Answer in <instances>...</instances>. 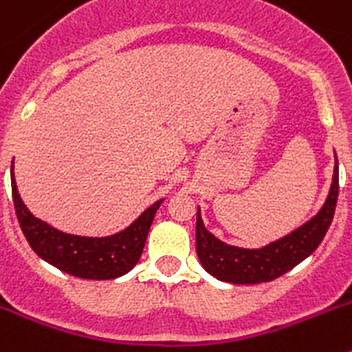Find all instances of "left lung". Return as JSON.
Returning a JSON list of instances; mask_svg holds the SVG:
<instances>
[{
  "instance_id": "1",
  "label": "left lung",
  "mask_w": 352,
  "mask_h": 352,
  "mask_svg": "<svg viewBox=\"0 0 352 352\" xmlns=\"http://www.w3.org/2000/svg\"><path fill=\"white\" fill-rule=\"evenodd\" d=\"M338 164V162H337ZM338 197V169L335 166L333 183L324 206L312 220L298 227L296 231L284 236L272 245L257 250H247L226 245L214 238L204 227L201 211L197 210L195 222V250L203 268L219 280L231 284H261L278 278L319 247L329 223L333 220Z\"/></svg>"
}]
</instances>
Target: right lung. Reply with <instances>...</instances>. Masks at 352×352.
Instances as JSON below:
<instances>
[{
	"label": "right lung",
	"mask_w": 352,
	"mask_h": 352,
	"mask_svg": "<svg viewBox=\"0 0 352 352\" xmlns=\"http://www.w3.org/2000/svg\"><path fill=\"white\" fill-rule=\"evenodd\" d=\"M12 197L19 226L28 243L43 261L68 275L88 280H109L125 275L138 264L144 248L149 227L162 201L149 206L125 231L109 238H84L65 234L35 219L24 206L12 170Z\"/></svg>",
	"instance_id": "1"
}]
</instances>
